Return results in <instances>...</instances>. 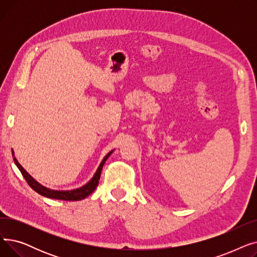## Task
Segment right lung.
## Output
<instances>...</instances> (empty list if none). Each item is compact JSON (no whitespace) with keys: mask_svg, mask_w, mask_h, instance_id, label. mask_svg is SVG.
<instances>
[{"mask_svg":"<svg viewBox=\"0 0 257 257\" xmlns=\"http://www.w3.org/2000/svg\"><path fill=\"white\" fill-rule=\"evenodd\" d=\"M114 150H111L109 153H108L103 160L101 161L100 166L98 167L96 173L92 176V178L83 186L75 188V190H70V191H57V190H51V188H48L44 185L40 184L39 182H37L31 175L27 172L18 161V159L15 157V152L12 150V156H13V160H15V164L17 165V167L19 168V170L21 171L22 175L24 176V178L26 179V181L28 182V184L30 185V187L32 190H34L36 193H38L39 195H42L44 197L47 198H51V199H56V200H64V201H79L85 199L87 196H89L96 187L98 186L99 180H100V176H101V171L103 169V166L105 164V161L107 160V158L111 155V153Z\"/></svg>","mask_w":257,"mask_h":257,"instance_id":"1","label":"right lung"}]
</instances>
